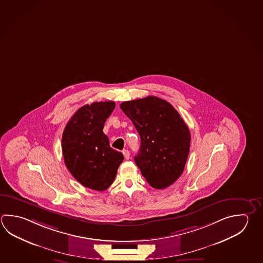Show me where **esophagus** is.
Returning a JSON list of instances; mask_svg holds the SVG:
<instances>
[{
	"mask_svg": "<svg viewBox=\"0 0 263 263\" xmlns=\"http://www.w3.org/2000/svg\"><path fill=\"white\" fill-rule=\"evenodd\" d=\"M123 154H124V158L126 159V160H128L130 158V152H129L128 149H124L123 151Z\"/></svg>",
	"mask_w": 263,
	"mask_h": 263,
	"instance_id": "esophagus-1",
	"label": "esophagus"
}]
</instances>
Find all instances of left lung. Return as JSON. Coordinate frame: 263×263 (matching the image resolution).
<instances>
[{"label": "left lung", "mask_w": 263, "mask_h": 263, "mask_svg": "<svg viewBox=\"0 0 263 263\" xmlns=\"http://www.w3.org/2000/svg\"><path fill=\"white\" fill-rule=\"evenodd\" d=\"M120 108L140 137L134 160L142 176L154 188L168 187L180 177L188 159L187 124L172 105L154 96L124 101Z\"/></svg>", "instance_id": "left-lung-1"}]
</instances>
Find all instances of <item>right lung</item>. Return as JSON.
Listing matches in <instances>:
<instances>
[{"instance_id":"right-lung-1","label":"right lung","mask_w":263,"mask_h":263,"mask_svg":"<svg viewBox=\"0 0 263 263\" xmlns=\"http://www.w3.org/2000/svg\"><path fill=\"white\" fill-rule=\"evenodd\" d=\"M114 108V101L84 105L73 114L62 135L67 168L83 186L99 192L112 184L124 161L123 154L109 147L103 133L105 122Z\"/></svg>"}]
</instances>
